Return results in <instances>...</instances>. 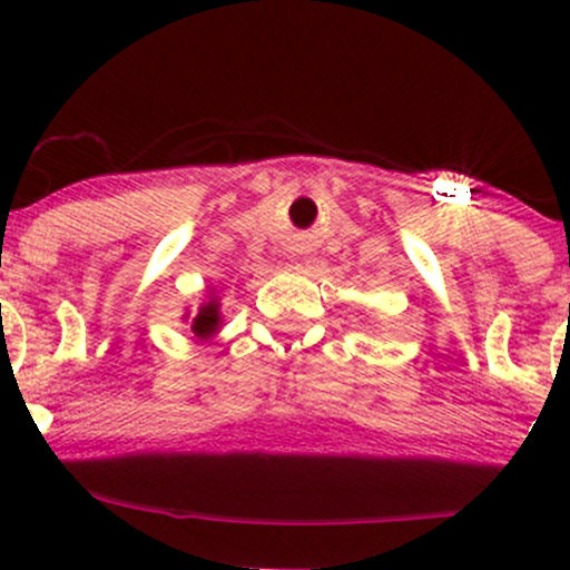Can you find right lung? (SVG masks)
<instances>
[{
  "instance_id": "1",
  "label": "right lung",
  "mask_w": 570,
  "mask_h": 570,
  "mask_svg": "<svg viewBox=\"0 0 570 570\" xmlns=\"http://www.w3.org/2000/svg\"><path fill=\"white\" fill-rule=\"evenodd\" d=\"M217 324H219L217 303H208V305H203L198 311V316L193 318V332L198 337H208L214 330H217Z\"/></svg>"
}]
</instances>
